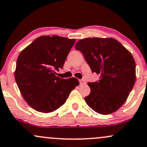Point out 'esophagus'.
<instances>
[{
    "label": "esophagus",
    "instance_id": "esophagus-1",
    "mask_svg": "<svg viewBox=\"0 0 147 147\" xmlns=\"http://www.w3.org/2000/svg\"><path fill=\"white\" fill-rule=\"evenodd\" d=\"M80 84H86V81L84 80H80Z\"/></svg>",
    "mask_w": 147,
    "mask_h": 147
}]
</instances>
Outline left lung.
<instances>
[{
	"mask_svg": "<svg viewBox=\"0 0 147 147\" xmlns=\"http://www.w3.org/2000/svg\"><path fill=\"white\" fill-rule=\"evenodd\" d=\"M80 50L100 80L89 82L91 93L86 104L98 114L107 115L122 106L133 89L136 79L135 62L130 52L113 38H85L78 41Z\"/></svg>",
	"mask_w": 147,
	"mask_h": 147,
	"instance_id": "8db88e82",
	"label": "left lung"
}]
</instances>
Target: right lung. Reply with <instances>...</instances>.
Returning <instances> with one entry per match:
<instances>
[{
    "label": "right lung",
    "instance_id": "obj_1",
    "mask_svg": "<svg viewBox=\"0 0 147 147\" xmlns=\"http://www.w3.org/2000/svg\"><path fill=\"white\" fill-rule=\"evenodd\" d=\"M75 41L57 35L41 36L19 55L16 82L24 100L38 112L49 113L59 109L80 84L75 77L65 80L56 75Z\"/></svg>",
    "mask_w": 147,
    "mask_h": 147
}]
</instances>
